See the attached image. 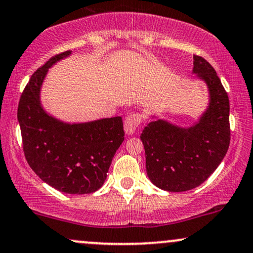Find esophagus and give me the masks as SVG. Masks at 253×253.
Listing matches in <instances>:
<instances>
[{"mask_svg": "<svg viewBox=\"0 0 253 253\" xmlns=\"http://www.w3.org/2000/svg\"><path fill=\"white\" fill-rule=\"evenodd\" d=\"M141 121L143 120H141L140 113L132 112L129 114H127V117L125 118L124 121V127L127 134H133L139 128V126L141 125Z\"/></svg>", "mask_w": 253, "mask_h": 253, "instance_id": "1", "label": "esophagus"}]
</instances>
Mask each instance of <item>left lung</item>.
Masks as SVG:
<instances>
[{
  "mask_svg": "<svg viewBox=\"0 0 253 253\" xmlns=\"http://www.w3.org/2000/svg\"><path fill=\"white\" fill-rule=\"evenodd\" d=\"M194 74L208 84L210 108L190 128L167 121H152L141 133L147 176L168 191H187L199 187L221 163L231 141L229 100L213 66L194 54Z\"/></svg>",
  "mask_w": 253,
  "mask_h": 253,
  "instance_id": "obj_1",
  "label": "left lung"
}]
</instances>
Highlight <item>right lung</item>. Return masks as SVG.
Returning a JSON list of instances; mask_svg holds the SVG:
<instances>
[{
    "mask_svg": "<svg viewBox=\"0 0 253 253\" xmlns=\"http://www.w3.org/2000/svg\"><path fill=\"white\" fill-rule=\"evenodd\" d=\"M65 51L32 75L17 107L26 161L43 182L68 194L100 189L117 150L125 139L123 118L69 125L46 114L39 91L47 69L69 56Z\"/></svg>",
    "mask_w": 253,
    "mask_h": 253,
    "instance_id": "1",
    "label": "right lung"
}]
</instances>
